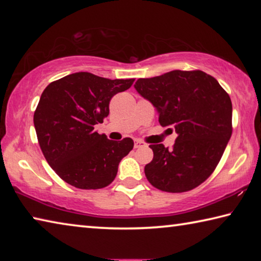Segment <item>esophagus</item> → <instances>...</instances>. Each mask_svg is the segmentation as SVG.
Listing matches in <instances>:
<instances>
[{
  "label": "esophagus",
  "instance_id": "obj_1",
  "mask_svg": "<svg viewBox=\"0 0 261 261\" xmlns=\"http://www.w3.org/2000/svg\"><path fill=\"white\" fill-rule=\"evenodd\" d=\"M145 146H146V144H145L144 141L135 140V148H141V147H145Z\"/></svg>",
  "mask_w": 261,
  "mask_h": 261
}]
</instances>
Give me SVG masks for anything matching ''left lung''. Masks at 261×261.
<instances>
[{"label": "left lung", "instance_id": "obj_1", "mask_svg": "<svg viewBox=\"0 0 261 261\" xmlns=\"http://www.w3.org/2000/svg\"><path fill=\"white\" fill-rule=\"evenodd\" d=\"M135 88L156 108L160 124L177 134L171 149L149 145L154 155L145 166L148 182L173 193L197 188L213 173L231 137L230 96L200 70L139 78Z\"/></svg>", "mask_w": 261, "mask_h": 261}]
</instances>
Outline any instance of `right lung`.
I'll return each mask as SVG.
<instances>
[{"label": "right lung", "instance_id": "obj_1", "mask_svg": "<svg viewBox=\"0 0 261 261\" xmlns=\"http://www.w3.org/2000/svg\"><path fill=\"white\" fill-rule=\"evenodd\" d=\"M135 79H108L76 72L50 83L42 92L33 122L40 148L60 177L83 190L107 187L134 140H109L94 131L109 114V102Z\"/></svg>", "mask_w": 261, "mask_h": 261}]
</instances>
